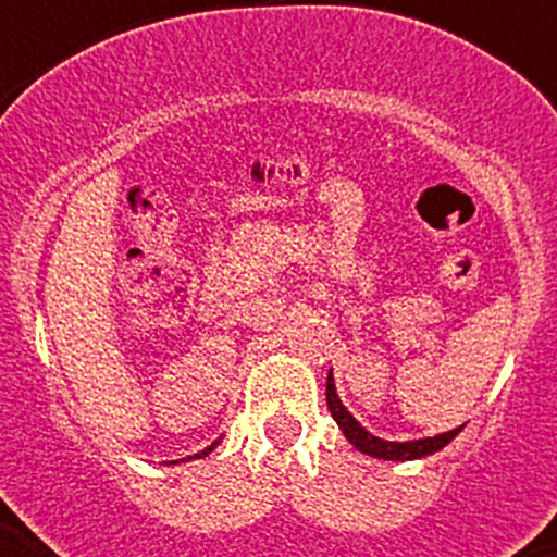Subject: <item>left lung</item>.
<instances>
[{
  "label": "left lung",
  "mask_w": 557,
  "mask_h": 557,
  "mask_svg": "<svg viewBox=\"0 0 557 557\" xmlns=\"http://www.w3.org/2000/svg\"><path fill=\"white\" fill-rule=\"evenodd\" d=\"M326 407H330L332 419L338 422V428L344 431L352 445H356L361 454L367 457H375V459H396V462H407V459H422V457H431L436 450H442L448 445L450 440H457V433L466 428V424H459L454 431L448 433H436V436H424V440H407V442H389V440H381L375 433H370L364 424L358 422L356 416L349 413L344 401L338 398V389H335V379H326Z\"/></svg>",
  "instance_id": "8db88e82"
}]
</instances>
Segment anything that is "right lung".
<instances>
[{
	"instance_id": "1",
	"label": "right lung",
	"mask_w": 557,
	"mask_h": 557,
	"mask_svg": "<svg viewBox=\"0 0 557 557\" xmlns=\"http://www.w3.org/2000/svg\"><path fill=\"white\" fill-rule=\"evenodd\" d=\"M216 445H219V440H216V442H213V445H208V448H205V450H199V454H196V459H201V457H208L210 450L216 448ZM173 466H176V462H173Z\"/></svg>"
}]
</instances>
